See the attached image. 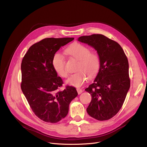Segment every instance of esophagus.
<instances>
[{
    "instance_id": "34e87169",
    "label": "esophagus",
    "mask_w": 147,
    "mask_h": 147,
    "mask_svg": "<svg viewBox=\"0 0 147 147\" xmlns=\"http://www.w3.org/2000/svg\"><path fill=\"white\" fill-rule=\"evenodd\" d=\"M77 93H78V94H81L82 92H83V90H82V89H81L80 88H77Z\"/></svg>"
}]
</instances>
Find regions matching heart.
Segmentation results:
<instances>
[{
    "mask_svg": "<svg viewBox=\"0 0 147 147\" xmlns=\"http://www.w3.org/2000/svg\"><path fill=\"white\" fill-rule=\"evenodd\" d=\"M65 52L67 54L79 60L77 71L71 75L67 80L68 84L79 87L83 85L88 79V74L90 77L98 72L100 67V58L97 53L90 51V48L80 43L75 42L67 47ZM53 67L55 71L63 78L67 77L68 72L65 67V61L63 55L55 53L52 60Z\"/></svg>",
    "mask_w": 147,
    "mask_h": 147,
    "instance_id": "1",
    "label": "heart"
}]
</instances>
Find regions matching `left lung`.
<instances>
[{
	"label": "left lung",
	"instance_id": "obj_1",
	"mask_svg": "<svg viewBox=\"0 0 147 147\" xmlns=\"http://www.w3.org/2000/svg\"><path fill=\"white\" fill-rule=\"evenodd\" d=\"M78 41L93 47L100 61L96 79L85 89L92 96L87 112L97 120H108L119 111L129 89L128 58L118 42L103 35L82 36Z\"/></svg>",
	"mask_w": 147,
	"mask_h": 147
}]
</instances>
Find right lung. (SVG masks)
I'll return each instance as SVG.
<instances>
[{"mask_svg": "<svg viewBox=\"0 0 147 147\" xmlns=\"http://www.w3.org/2000/svg\"><path fill=\"white\" fill-rule=\"evenodd\" d=\"M74 38H47L29 48L21 63L22 91L35 115L42 121L57 123L67 116L71 100L77 96L76 88L63 86L52 64L59 49Z\"/></svg>", "mask_w": 147, "mask_h": 147, "instance_id": "add662e5", "label": "right lung"}]
</instances>
